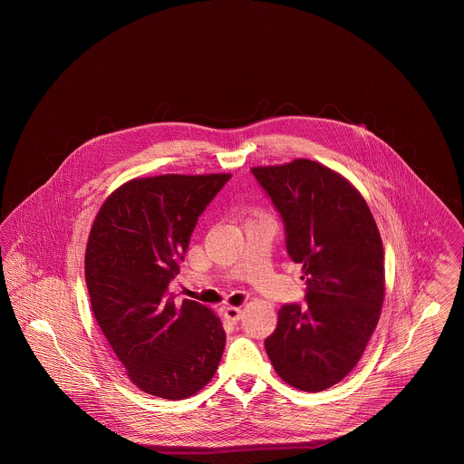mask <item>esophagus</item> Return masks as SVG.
Here are the masks:
<instances>
[{
	"instance_id": "esophagus-1",
	"label": "esophagus",
	"mask_w": 464,
	"mask_h": 464,
	"mask_svg": "<svg viewBox=\"0 0 464 464\" xmlns=\"http://www.w3.org/2000/svg\"><path fill=\"white\" fill-rule=\"evenodd\" d=\"M224 316H226V320H227V322L237 324V322L242 318V308L227 306V308H224Z\"/></svg>"
}]
</instances>
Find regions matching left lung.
<instances>
[{"label":"left lung","instance_id":"8db88e82","mask_svg":"<svg viewBox=\"0 0 464 464\" xmlns=\"http://www.w3.org/2000/svg\"><path fill=\"white\" fill-rule=\"evenodd\" d=\"M252 174L284 221L290 259L303 265L308 303L280 308L266 353L290 386L324 392L353 371L379 322L381 235L362 195L316 161L254 167Z\"/></svg>","mask_w":464,"mask_h":464}]
</instances>
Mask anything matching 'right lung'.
I'll return each instance as SVG.
<instances>
[{
    "mask_svg": "<svg viewBox=\"0 0 464 464\" xmlns=\"http://www.w3.org/2000/svg\"><path fill=\"white\" fill-rule=\"evenodd\" d=\"M229 174L133 179L101 207L90 229L85 282L92 311L142 392L182 400L216 374L226 332L197 301L174 303L193 229Z\"/></svg>",
    "mask_w": 464,
    "mask_h": 464,
    "instance_id": "1",
    "label": "right lung"
}]
</instances>
